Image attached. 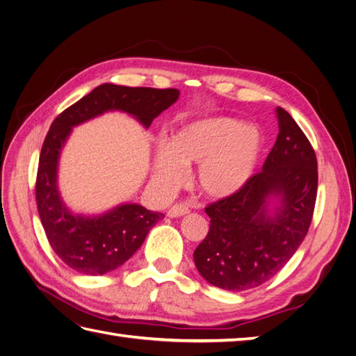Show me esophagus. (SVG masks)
Listing matches in <instances>:
<instances>
[{"label": "esophagus", "instance_id": "obj_1", "mask_svg": "<svg viewBox=\"0 0 356 356\" xmlns=\"http://www.w3.org/2000/svg\"><path fill=\"white\" fill-rule=\"evenodd\" d=\"M188 212H190V209L186 207V204L177 203V204H174V207H170L168 209V217L169 218H179V217H184V215H187Z\"/></svg>", "mask_w": 356, "mask_h": 356}]
</instances>
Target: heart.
Instances as JSON below:
<instances>
[{"label": "heart", "mask_w": 356, "mask_h": 356, "mask_svg": "<svg viewBox=\"0 0 356 356\" xmlns=\"http://www.w3.org/2000/svg\"><path fill=\"white\" fill-rule=\"evenodd\" d=\"M263 153V135L252 124L230 117H208L191 122L160 144L153 154V178L166 190L178 188L184 168L200 195L221 200L239 193L254 175Z\"/></svg>", "instance_id": "b5f03b06"}]
</instances>
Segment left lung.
I'll return each instance as SVG.
<instances>
[{"instance_id": "obj_1", "label": "left lung", "mask_w": 356, "mask_h": 356, "mask_svg": "<svg viewBox=\"0 0 356 356\" xmlns=\"http://www.w3.org/2000/svg\"><path fill=\"white\" fill-rule=\"evenodd\" d=\"M279 134L260 174L204 209L208 236L193 258L204 281L245 291L273 277L305 241L314 215L318 163L296 120L277 106Z\"/></svg>"}]
</instances>
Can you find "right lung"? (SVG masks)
Wrapping results in <instances>:
<instances>
[{
	"mask_svg": "<svg viewBox=\"0 0 356 356\" xmlns=\"http://www.w3.org/2000/svg\"><path fill=\"white\" fill-rule=\"evenodd\" d=\"M179 98L177 89L101 84L51 123L40 153L35 197L42 227L60 260L81 275L98 276L123 266L144 243L149 229L165 217L143 204L124 202L101 213L74 212L63 202L59 160L72 129L105 113L120 111L148 129Z\"/></svg>",
	"mask_w": 356,
	"mask_h": 356,
	"instance_id": "right-lung-1",
	"label": "right lung"
}]
</instances>
